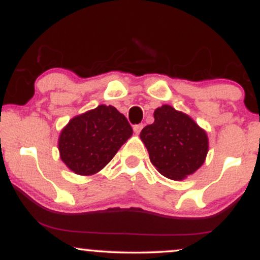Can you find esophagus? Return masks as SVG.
<instances>
[{
    "label": "esophagus",
    "instance_id": "obj_1",
    "mask_svg": "<svg viewBox=\"0 0 260 260\" xmlns=\"http://www.w3.org/2000/svg\"><path fill=\"white\" fill-rule=\"evenodd\" d=\"M142 129H143V124H136V126L133 127V131L136 134H139Z\"/></svg>",
    "mask_w": 260,
    "mask_h": 260
}]
</instances>
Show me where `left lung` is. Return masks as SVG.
<instances>
[{"instance_id":"left-lung-1","label":"left lung","mask_w":260,"mask_h":260,"mask_svg":"<svg viewBox=\"0 0 260 260\" xmlns=\"http://www.w3.org/2000/svg\"><path fill=\"white\" fill-rule=\"evenodd\" d=\"M154 118V123L140 132L151 164L170 180L181 181L194 174L207 157V132L189 116L170 105L157 107Z\"/></svg>"}]
</instances>
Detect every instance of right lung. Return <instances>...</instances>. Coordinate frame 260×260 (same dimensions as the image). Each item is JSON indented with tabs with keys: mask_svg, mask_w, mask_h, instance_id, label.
I'll list each match as a JSON object with an SVG mask.
<instances>
[{
	"mask_svg": "<svg viewBox=\"0 0 260 260\" xmlns=\"http://www.w3.org/2000/svg\"><path fill=\"white\" fill-rule=\"evenodd\" d=\"M127 118L111 105L76 116L58 137L59 157L71 171L91 176L103 170L132 137Z\"/></svg>",
	"mask_w": 260,
	"mask_h": 260,
	"instance_id": "obj_1",
	"label": "right lung"
}]
</instances>
